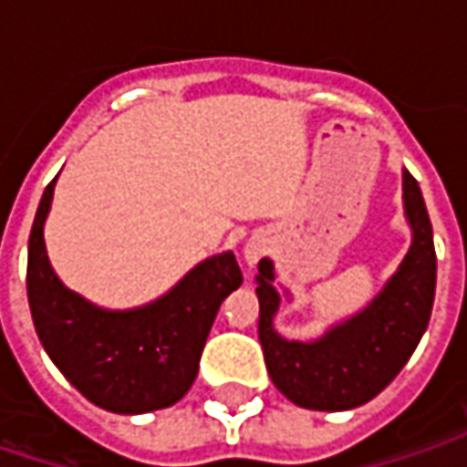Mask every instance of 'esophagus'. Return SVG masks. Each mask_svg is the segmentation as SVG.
Wrapping results in <instances>:
<instances>
[{"label": "esophagus", "mask_w": 467, "mask_h": 467, "mask_svg": "<svg viewBox=\"0 0 467 467\" xmlns=\"http://www.w3.org/2000/svg\"><path fill=\"white\" fill-rule=\"evenodd\" d=\"M265 252H267V246H265L262 239H249L246 246H244V260H246V265L252 267V265H257V262L265 257Z\"/></svg>", "instance_id": "esophagus-1"}]
</instances>
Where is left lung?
Instances as JSON below:
<instances>
[{"mask_svg":"<svg viewBox=\"0 0 467 467\" xmlns=\"http://www.w3.org/2000/svg\"><path fill=\"white\" fill-rule=\"evenodd\" d=\"M405 213L413 246L387 288L350 322L317 343L283 340L273 330L280 296L273 288V265L260 262V343L270 379L301 408L348 410L377 398L405 367L429 325L437 288V252L431 221L419 182L403 173Z\"/></svg>","mask_w":467,"mask_h":467,"instance_id":"1","label":"left lung"}]
</instances>
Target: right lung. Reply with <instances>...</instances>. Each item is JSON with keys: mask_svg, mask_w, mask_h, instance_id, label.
Segmentation results:
<instances>
[{"mask_svg": "<svg viewBox=\"0 0 467 467\" xmlns=\"http://www.w3.org/2000/svg\"><path fill=\"white\" fill-rule=\"evenodd\" d=\"M48 182L27 239V304L46 353L99 408L148 413L187 395L223 298L242 285L231 252L200 262L171 294L132 312H106L67 291L44 246Z\"/></svg>", "mask_w": 467, "mask_h": 467, "instance_id": "add662e5", "label": "right lung"}]
</instances>
